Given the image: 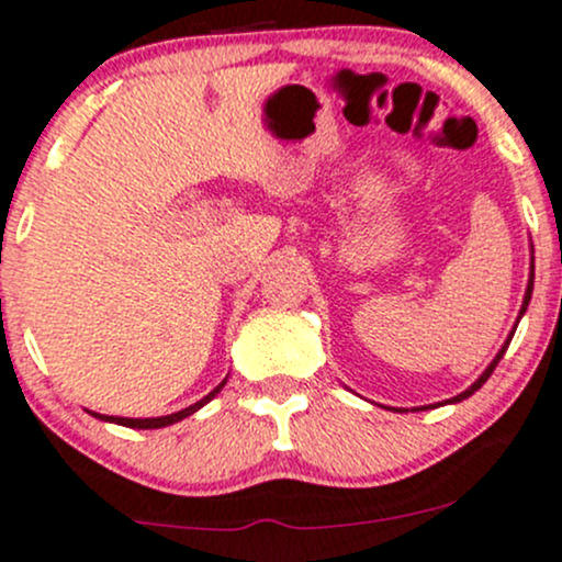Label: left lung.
<instances>
[{
	"mask_svg": "<svg viewBox=\"0 0 562 562\" xmlns=\"http://www.w3.org/2000/svg\"><path fill=\"white\" fill-rule=\"evenodd\" d=\"M531 269H533V267H531ZM531 293H533V271H531V280H528V288H526V299H522V306H520V317H522V314H526V310H528V301H531ZM520 317H517V319H520ZM515 330H517V325H515ZM515 330H512V333H509V338H507V341H504V347H502V349H498V355H496V357H493V362H491V366H488V368H485V371H483V375H480V379H477V381H474V384L470 386V390H464V392H461V394H456V397H451V400H448V403H461V400L472 397V394H474V392H477V390H480V386H483V384H485V381H488V379H491V373H493V371H496L498 360H502V357H504V351H507V347H509V341H512V336H515ZM437 405H440V403H437Z\"/></svg>",
	"mask_w": 562,
	"mask_h": 562,
	"instance_id": "8db88e82",
	"label": "left lung"
}]
</instances>
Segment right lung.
<instances>
[{"label": "right lung", "mask_w": 562, "mask_h": 562, "mask_svg": "<svg viewBox=\"0 0 562 562\" xmlns=\"http://www.w3.org/2000/svg\"><path fill=\"white\" fill-rule=\"evenodd\" d=\"M224 384H226V379L221 381V384L215 386V390H213L211 394H205V397H202L200 403L189 405V408H183V411H178V413H170V416H157V418H122V416H101V413H92V411H90V413H92V416H95V418H101V422L120 424V427H131V429H159V427H170V424L181 422V418H187V416H191V413L200 411L202 405L211 403L215 394L224 390Z\"/></svg>", "instance_id": "right-lung-1"}]
</instances>
